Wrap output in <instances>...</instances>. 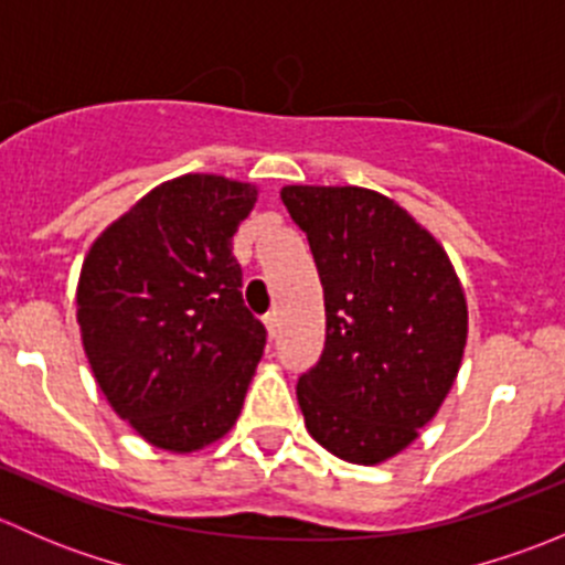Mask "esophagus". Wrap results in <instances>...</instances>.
Segmentation results:
<instances>
[{
	"mask_svg": "<svg viewBox=\"0 0 565 565\" xmlns=\"http://www.w3.org/2000/svg\"><path fill=\"white\" fill-rule=\"evenodd\" d=\"M265 328H267V335H270V339L278 333V315H276V311L265 317Z\"/></svg>",
	"mask_w": 565,
	"mask_h": 565,
	"instance_id": "esophagus-1",
	"label": "esophagus"
}]
</instances>
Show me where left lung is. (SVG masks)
Segmentation results:
<instances>
[{
    "label": "left lung",
    "mask_w": 565,
    "mask_h": 565,
    "mask_svg": "<svg viewBox=\"0 0 565 565\" xmlns=\"http://www.w3.org/2000/svg\"><path fill=\"white\" fill-rule=\"evenodd\" d=\"M324 292V350L300 374L306 429L333 457L380 465L440 409L467 344V300L440 243L358 185H287Z\"/></svg>",
    "instance_id": "obj_1"
}]
</instances>
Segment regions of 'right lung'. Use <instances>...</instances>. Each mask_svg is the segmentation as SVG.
Listing matches in <instances>:
<instances>
[{
    "label": "right lung",
    "instance_id": "obj_1",
    "mask_svg": "<svg viewBox=\"0 0 565 565\" xmlns=\"http://www.w3.org/2000/svg\"><path fill=\"white\" fill-rule=\"evenodd\" d=\"M254 204L250 182L182 174L106 226L82 265L76 317L95 380L114 413L163 451L221 440L265 350L232 256Z\"/></svg>",
    "mask_w": 565,
    "mask_h": 565
}]
</instances>
